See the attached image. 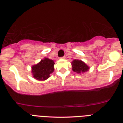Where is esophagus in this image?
Returning <instances> with one entry per match:
<instances>
[{
	"instance_id": "1",
	"label": "esophagus",
	"mask_w": 123,
	"mask_h": 123,
	"mask_svg": "<svg viewBox=\"0 0 123 123\" xmlns=\"http://www.w3.org/2000/svg\"><path fill=\"white\" fill-rule=\"evenodd\" d=\"M65 58H66V57H65V56H63V57H61L60 58H62V59H65Z\"/></svg>"
}]
</instances>
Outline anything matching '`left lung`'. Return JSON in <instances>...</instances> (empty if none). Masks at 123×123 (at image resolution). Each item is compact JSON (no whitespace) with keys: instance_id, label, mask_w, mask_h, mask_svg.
Returning a JSON list of instances; mask_svg holds the SVG:
<instances>
[{"instance_id":"obj_1","label":"left lung","mask_w":123,"mask_h":123,"mask_svg":"<svg viewBox=\"0 0 123 123\" xmlns=\"http://www.w3.org/2000/svg\"><path fill=\"white\" fill-rule=\"evenodd\" d=\"M72 70L78 74L84 73L89 71L90 67L82 60L75 59L71 62Z\"/></svg>"}]
</instances>
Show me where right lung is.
Instances as JSON below:
<instances>
[{
  "label": "right lung",
  "instance_id": "right-lung-1",
  "mask_svg": "<svg viewBox=\"0 0 123 123\" xmlns=\"http://www.w3.org/2000/svg\"><path fill=\"white\" fill-rule=\"evenodd\" d=\"M54 60L48 58L41 60L38 63L31 67L32 77L38 81H45L54 71Z\"/></svg>",
  "mask_w": 123,
  "mask_h": 123
}]
</instances>
